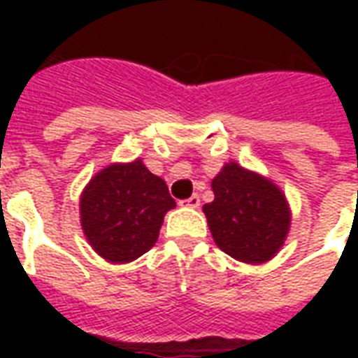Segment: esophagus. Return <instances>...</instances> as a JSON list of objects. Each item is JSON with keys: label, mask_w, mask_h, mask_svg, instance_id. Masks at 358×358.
Masks as SVG:
<instances>
[{"label": "esophagus", "mask_w": 358, "mask_h": 358, "mask_svg": "<svg viewBox=\"0 0 358 358\" xmlns=\"http://www.w3.org/2000/svg\"><path fill=\"white\" fill-rule=\"evenodd\" d=\"M199 203H201V199H199V195L194 194L189 199H186V201H182V205H186V207H189V209H197L199 207Z\"/></svg>", "instance_id": "esophagus-1"}]
</instances>
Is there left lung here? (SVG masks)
I'll use <instances>...</instances> for the list:
<instances>
[{"instance_id":"left-lung-1","label":"left lung","mask_w":358,"mask_h":358,"mask_svg":"<svg viewBox=\"0 0 358 358\" xmlns=\"http://www.w3.org/2000/svg\"><path fill=\"white\" fill-rule=\"evenodd\" d=\"M215 199L203 205L213 240L226 255L248 264L274 259L292 226L287 197L270 178L226 163L210 182Z\"/></svg>"}]
</instances>
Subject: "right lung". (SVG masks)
I'll return each mask as SVG.
<instances>
[{
  "instance_id": "obj_1",
  "label": "right lung",
  "mask_w": 358,
  "mask_h": 358,
  "mask_svg": "<svg viewBox=\"0 0 358 358\" xmlns=\"http://www.w3.org/2000/svg\"><path fill=\"white\" fill-rule=\"evenodd\" d=\"M174 207L166 182L141 159L110 163L82 189V232L107 263H132L155 245L164 215Z\"/></svg>"
}]
</instances>
